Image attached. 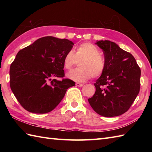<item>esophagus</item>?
I'll return each instance as SVG.
<instances>
[{"mask_svg":"<svg viewBox=\"0 0 152 152\" xmlns=\"http://www.w3.org/2000/svg\"><path fill=\"white\" fill-rule=\"evenodd\" d=\"M76 86L78 87H82L83 86V83H76Z\"/></svg>","mask_w":152,"mask_h":152,"instance_id":"obj_1","label":"esophagus"}]
</instances>
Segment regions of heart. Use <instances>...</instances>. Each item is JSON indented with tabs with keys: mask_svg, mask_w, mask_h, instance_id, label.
Returning a JSON list of instances; mask_svg holds the SVG:
<instances>
[{
	"mask_svg": "<svg viewBox=\"0 0 152 152\" xmlns=\"http://www.w3.org/2000/svg\"><path fill=\"white\" fill-rule=\"evenodd\" d=\"M80 61L79 67L72 70L67 76L76 82H84L91 77L101 76L106 69V60L100 54L99 48L90 42H84L77 48L76 53L70 50L63 58V66L69 70Z\"/></svg>",
	"mask_w": 152,
	"mask_h": 152,
	"instance_id": "obj_1",
	"label": "heart"
}]
</instances>
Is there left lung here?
Instances as JSON below:
<instances>
[{
    "mask_svg": "<svg viewBox=\"0 0 152 152\" xmlns=\"http://www.w3.org/2000/svg\"><path fill=\"white\" fill-rule=\"evenodd\" d=\"M101 48L106 69L94 83L96 91L88 101L98 114L114 117L127 112L140 91L141 70L134 57L109 40L96 43Z\"/></svg>",
    "mask_w": 152,
    "mask_h": 152,
    "instance_id": "1",
    "label": "left lung"
}]
</instances>
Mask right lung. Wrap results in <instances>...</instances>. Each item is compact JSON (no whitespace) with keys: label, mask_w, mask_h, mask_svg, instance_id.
<instances>
[{"label":"right lung","mask_w":152,"mask_h":152,"mask_svg":"<svg viewBox=\"0 0 152 152\" xmlns=\"http://www.w3.org/2000/svg\"><path fill=\"white\" fill-rule=\"evenodd\" d=\"M74 43L53 37L40 38L19 51L10 69V85L22 107L46 114L59 104L75 82L64 77L63 58Z\"/></svg>","instance_id":"obj_1"}]
</instances>
